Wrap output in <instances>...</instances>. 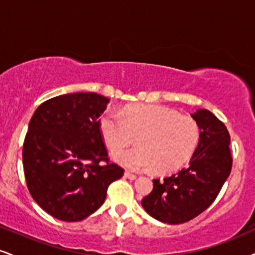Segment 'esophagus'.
Segmentation results:
<instances>
[{"mask_svg":"<svg viewBox=\"0 0 255 255\" xmlns=\"http://www.w3.org/2000/svg\"><path fill=\"white\" fill-rule=\"evenodd\" d=\"M124 176L127 178H128V180H136V178H137V176L134 175V174H132V172H130V171H125L124 172Z\"/></svg>","mask_w":255,"mask_h":255,"instance_id":"34e87169","label":"esophagus"}]
</instances>
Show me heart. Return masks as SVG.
Here are the masks:
<instances>
[{
    "instance_id": "obj_1",
    "label": "heart",
    "mask_w": 255,
    "mask_h": 255,
    "mask_svg": "<svg viewBox=\"0 0 255 255\" xmlns=\"http://www.w3.org/2000/svg\"><path fill=\"white\" fill-rule=\"evenodd\" d=\"M99 131L111 152L137 137L136 149L112 155L118 164L131 170H176L190 158L200 140V128L194 118L159 105H136L104 113Z\"/></svg>"
}]
</instances>
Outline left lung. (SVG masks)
<instances>
[{"mask_svg":"<svg viewBox=\"0 0 255 255\" xmlns=\"http://www.w3.org/2000/svg\"><path fill=\"white\" fill-rule=\"evenodd\" d=\"M200 128V140L189 165L164 178L142 200L145 212L169 225L190 221L214 202L232 170L227 128L208 110L191 115Z\"/></svg>","mask_w":255,"mask_h":255,"instance_id":"8db88e82","label":"left lung"}]
</instances>
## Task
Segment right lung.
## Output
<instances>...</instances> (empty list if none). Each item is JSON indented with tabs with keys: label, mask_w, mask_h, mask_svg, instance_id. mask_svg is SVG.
Listing matches in <instances>:
<instances>
[{
	"label": "right lung",
	"mask_w": 255,
	"mask_h": 255,
	"mask_svg": "<svg viewBox=\"0 0 255 255\" xmlns=\"http://www.w3.org/2000/svg\"><path fill=\"white\" fill-rule=\"evenodd\" d=\"M109 102L93 92L62 94L41 104L30 119L22 149L24 177L31 197L53 218L86 219L124 174L109 162L99 131Z\"/></svg>",
	"instance_id": "add662e5"
}]
</instances>
